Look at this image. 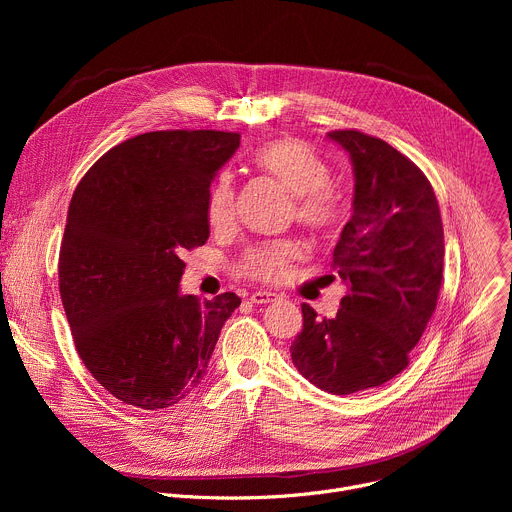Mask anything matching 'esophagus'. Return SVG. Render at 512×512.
<instances>
[{"label": "esophagus", "mask_w": 512, "mask_h": 512, "mask_svg": "<svg viewBox=\"0 0 512 512\" xmlns=\"http://www.w3.org/2000/svg\"><path fill=\"white\" fill-rule=\"evenodd\" d=\"M253 304L261 306V304H273L279 300L277 294H271V291H253L251 298H249Z\"/></svg>", "instance_id": "34e87169"}]
</instances>
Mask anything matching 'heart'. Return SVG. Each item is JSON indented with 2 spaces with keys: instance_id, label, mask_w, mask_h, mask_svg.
<instances>
[{
  "instance_id": "heart-1",
  "label": "heart",
  "mask_w": 512,
  "mask_h": 512,
  "mask_svg": "<svg viewBox=\"0 0 512 512\" xmlns=\"http://www.w3.org/2000/svg\"><path fill=\"white\" fill-rule=\"evenodd\" d=\"M253 164L294 194L296 216L308 227L332 229L346 212L342 194L330 184L332 168L308 143L281 137L255 152ZM235 184L231 172H221L208 190L206 216L214 229H225L235 218ZM300 255V245L289 239L249 247L239 259V273L259 281H281Z\"/></svg>"
}]
</instances>
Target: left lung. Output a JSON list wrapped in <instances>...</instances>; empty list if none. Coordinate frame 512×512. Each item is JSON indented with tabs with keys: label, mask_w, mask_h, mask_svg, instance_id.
<instances>
[{
	"label": "left lung",
	"mask_w": 512,
	"mask_h": 512,
	"mask_svg": "<svg viewBox=\"0 0 512 512\" xmlns=\"http://www.w3.org/2000/svg\"><path fill=\"white\" fill-rule=\"evenodd\" d=\"M328 137L354 172L352 216L332 253L348 291L334 318L302 304L304 328L289 352L312 385L350 395L409 364L440 296L444 227L429 180L393 145L354 129Z\"/></svg>",
	"instance_id": "left-lung-1"
}]
</instances>
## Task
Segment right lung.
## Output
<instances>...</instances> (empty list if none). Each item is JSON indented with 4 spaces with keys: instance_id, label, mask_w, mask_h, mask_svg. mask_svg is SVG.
Wrapping results in <instances>:
<instances>
[{
    "instance_id": "right-lung-1",
    "label": "right lung",
    "mask_w": 512,
    "mask_h": 512,
    "mask_svg": "<svg viewBox=\"0 0 512 512\" xmlns=\"http://www.w3.org/2000/svg\"><path fill=\"white\" fill-rule=\"evenodd\" d=\"M239 133L150 131L111 148L72 194L58 259L77 352L119 401L166 409L204 379L233 291L180 294L182 253L206 243L210 184Z\"/></svg>"
}]
</instances>
